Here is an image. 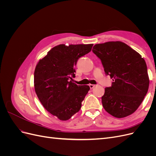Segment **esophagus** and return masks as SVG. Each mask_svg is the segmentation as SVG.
<instances>
[{"mask_svg": "<svg viewBox=\"0 0 156 156\" xmlns=\"http://www.w3.org/2000/svg\"><path fill=\"white\" fill-rule=\"evenodd\" d=\"M95 86H96L95 84H89V87H90V88L91 89L93 88L94 87H95Z\"/></svg>", "mask_w": 156, "mask_h": 156, "instance_id": "1", "label": "esophagus"}]
</instances>
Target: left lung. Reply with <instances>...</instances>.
Instances as JSON below:
<instances>
[{"label":"left lung","mask_w":156,"mask_h":156,"mask_svg":"<svg viewBox=\"0 0 156 156\" xmlns=\"http://www.w3.org/2000/svg\"><path fill=\"white\" fill-rule=\"evenodd\" d=\"M92 52L101 61L113 82L101 97L103 108L112 116L124 118L133 113L147 94L149 77L145 60L121 41L96 44Z\"/></svg>","instance_id":"obj_1"}]
</instances>
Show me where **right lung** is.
I'll return each mask as SVG.
<instances>
[{
  "label": "right lung",
  "mask_w": 156,
  "mask_h": 156,
  "mask_svg": "<svg viewBox=\"0 0 156 156\" xmlns=\"http://www.w3.org/2000/svg\"><path fill=\"white\" fill-rule=\"evenodd\" d=\"M93 44H60L40 60L34 71V88L42 105L60 120H67L81 107L90 87L73 83L78 59L91 51Z\"/></svg>",
  "instance_id": "add662e5"
}]
</instances>
